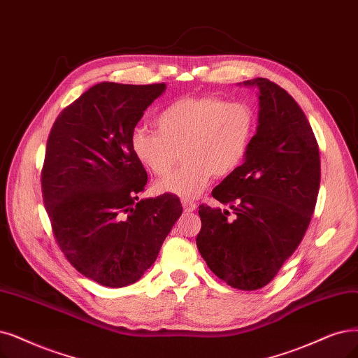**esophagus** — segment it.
<instances>
[{"instance_id": "esophagus-1", "label": "esophagus", "mask_w": 358, "mask_h": 358, "mask_svg": "<svg viewBox=\"0 0 358 358\" xmlns=\"http://www.w3.org/2000/svg\"><path fill=\"white\" fill-rule=\"evenodd\" d=\"M181 205L184 208V210L186 213H193V210L196 209V203L193 201H189V199H181Z\"/></svg>"}]
</instances>
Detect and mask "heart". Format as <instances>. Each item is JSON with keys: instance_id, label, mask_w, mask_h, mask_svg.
Listing matches in <instances>:
<instances>
[{"instance_id": "1", "label": "heart", "mask_w": 358, "mask_h": 358, "mask_svg": "<svg viewBox=\"0 0 358 358\" xmlns=\"http://www.w3.org/2000/svg\"><path fill=\"white\" fill-rule=\"evenodd\" d=\"M159 132L137 127L131 149L153 176H165L181 152L182 165L155 184L157 193L190 199L213 178L227 177L239 168L252 144L257 116L245 103L224 99L184 97L156 117Z\"/></svg>"}]
</instances>
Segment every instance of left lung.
<instances>
[{
    "label": "left lung",
    "instance_id": "8db88e82",
    "mask_svg": "<svg viewBox=\"0 0 358 358\" xmlns=\"http://www.w3.org/2000/svg\"><path fill=\"white\" fill-rule=\"evenodd\" d=\"M258 128L245 162L213 190L227 209L199 206L196 245L208 267L234 289L268 285L295 252L320 187L319 144L286 90L255 78Z\"/></svg>",
    "mask_w": 358,
    "mask_h": 358
}]
</instances>
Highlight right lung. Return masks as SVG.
<instances>
[{"mask_svg":"<svg viewBox=\"0 0 358 358\" xmlns=\"http://www.w3.org/2000/svg\"><path fill=\"white\" fill-rule=\"evenodd\" d=\"M165 90L100 83L50 131L41 187L52 234L66 259L101 286L141 279L182 214L177 196L138 201L148 172L131 149L132 131Z\"/></svg>","mask_w":358,"mask_h":358,"instance_id":"add662e5","label":"right lung"}]
</instances>
